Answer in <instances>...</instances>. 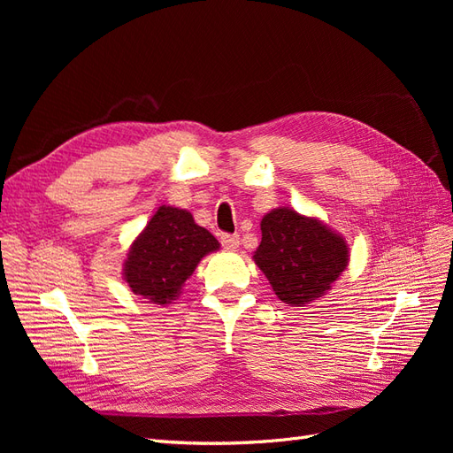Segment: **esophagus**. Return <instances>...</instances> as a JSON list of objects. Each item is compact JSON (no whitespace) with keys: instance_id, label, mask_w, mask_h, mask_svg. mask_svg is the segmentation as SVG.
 Masks as SVG:
<instances>
[{"instance_id":"esophagus-1","label":"esophagus","mask_w":453,"mask_h":453,"mask_svg":"<svg viewBox=\"0 0 453 453\" xmlns=\"http://www.w3.org/2000/svg\"><path fill=\"white\" fill-rule=\"evenodd\" d=\"M221 245L225 250H236L240 245V236L238 234H223L221 236Z\"/></svg>"}]
</instances>
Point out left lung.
<instances>
[{"label":"left lung","mask_w":453,"mask_h":453,"mask_svg":"<svg viewBox=\"0 0 453 453\" xmlns=\"http://www.w3.org/2000/svg\"><path fill=\"white\" fill-rule=\"evenodd\" d=\"M263 240L253 258L273 293L291 306L325 295L348 266V243L318 219L280 208L260 221Z\"/></svg>","instance_id":"left-lung-1"}]
</instances>
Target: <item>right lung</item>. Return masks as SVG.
<instances>
[{"mask_svg": "<svg viewBox=\"0 0 453 453\" xmlns=\"http://www.w3.org/2000/svg\"><path fill=\"white\" fill-rule=\"evenodd\" d=\"M219 250L210 230L195 223L185 210L162 205L132 243L125 280L132 293L153 304H170L200 258Z\"/></svg>", "mask_w": 453, "mask_h": 453, "instance_id": "obj_1", "label": "right lung"}]
</instances>
